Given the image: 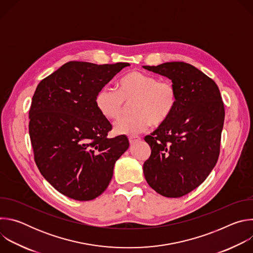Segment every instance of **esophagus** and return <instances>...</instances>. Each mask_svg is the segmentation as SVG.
<instances>
[{"label": "esophagus", "mask_w": 253, "mask_h": 253, "mask_svg": "<svg viewBox=\"0 0 253 253\" xmlns=\"http://www.w3.org/2000/svg\"><path fill=\"white\" fill-rule=\"evenodd\" d=\"M140 140H141V138L139 136H136V135H130L129 136V142H130L131 145H133V144L137 143Z\"/></svg>", "instance_id": "esophagus-1"}]
</instances>
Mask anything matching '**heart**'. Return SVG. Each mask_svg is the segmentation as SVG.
I'll list each match as a JSON object with an SVG mask.
<instances>
[{"mask_svg": "<svg viewBox=\"0 0 253 253\" xmlns=\"http://www.w3.org/2000/svg\"><path fill=\"white\" fill-rule=\"evenodd\" d=\"M130 100L133 113L115 122L117 134L133 135L151 124L160 126L167 122L177 106L178 92L170 81H158L153 75L132 71L119 79L117 91L102 88L96 95L95 104L105 118L115 120L122 114L125 102Z\"/></svg>", "mask_w": 253, "mask_h": 253, "instance_id": "obj_1", "label": "heart"}]
</instances>
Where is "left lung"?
I'll return each instance as SVG.
<instances>
[{
  "mask_svg": "<svg viewBox=\"0 0 253 253\" xmlns=\"http://www.w3.org/2000/svg\"><path fill=\"white\" fill-rule=\"evenodd\" d=\"M144 68L169 78L178 92L172 116L144 138L151 147L144 176L157 193L181 197L198 187L217 163L223 101L215 82L190 64L168 62Z\"/></svg>",
  "mask_w": 253,
  "mask_h": 253,
  "instance_id": "1",
  "label": "left lung"
}]
</instances>
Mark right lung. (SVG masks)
Returning <instances> with one entry per match:
<instances>
[{
	"instance_id": "1",
	"label": "right lung",
	"mask_w": 253,
	"mask_h": 253,
	"mask_svg": "<svg viewBox=\"0 0 253 253\" xmlns=\"http://www.w3.org/2000/svg\"><path fill=\"white\" fill-rule=\"evenodd\" d=\"M128 63L70 61L36 88L29 111L34 159L47 181L69 198L88 201L109 185L115 162L129 148L97 109V93Z\"/></svg>"
}]
</instances>
